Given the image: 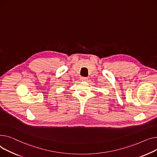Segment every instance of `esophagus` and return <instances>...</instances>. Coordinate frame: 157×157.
Here are the masks:
<instances>
[{
  "label": "esophagus",
  "mask_w": 157,
  "mask_h": 157,
  "mask_svg": "<svg viewBox=\"0 0 157 157\" xmlns=\"http://www.w3.org/2000/svg\"><path fill=\"white\" fill-rule=\"evenodd\" d=\"M80 80L82 81H87V77H81Z\"/></svg>",
  "instance_id": "1"
}]
</instances>
